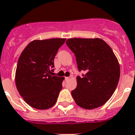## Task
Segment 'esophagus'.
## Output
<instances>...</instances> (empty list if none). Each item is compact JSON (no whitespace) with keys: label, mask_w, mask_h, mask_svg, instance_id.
<instances>
[{"label":"esophagus","mask_w":135,"mask_h":135,"mask_svg":"<svg viewBox=\"0 0 135 135\" xmlns=\"http://www.w3.org/2000/svg\"><path fill=\"white\" fill-rule=\"evenodd\" d=\"M69 79H70L69 77H66V78H65V80H69Z\"/></svg>","instance_id":"1"}]
</instances>
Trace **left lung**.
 <instances>
[{"instance_id": "left-lung-1", "label": "left lung", "mask_w": 135, "mask_h": 135, "mask_svg": "<svg viewBox=\"0 0 135 135\" xmlns=\"http://www.w3.org/2000/svg\"><path fill=\"white\" fill-rule=\"evenodd\" d=\"M66 43L76 57L78 70L86 73L77 77L76 89L71 91L75 102L84 109L100 107L111 97L118 84V60L101 38H69Z\"/></svg>"}]
</instances>
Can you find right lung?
<instances>
[{"label":"right lung","mask_w":135,"mask_h":135,"mask_svg":"<svg viewBox=\"0 0 135 135\" xmlns=\"http://www.w3.org/2000/svg\"><path fill=\"white\" fill-rule=\"evenodd\" d=\"M65 40H35L20 54L16 71V85L25 102L33 108L48 109L57 101L64 78L51 74L55 55Z\"/></svg>","instance_id":"right-lung-1"}]
</instances>
